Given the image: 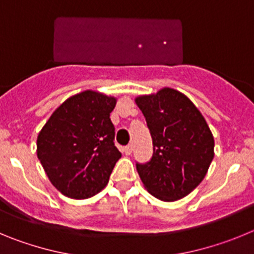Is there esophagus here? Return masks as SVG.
<instances>
[{"label": "esophagus", "mask_w": 254, "mask_h": 254, "mask_svg": "<svg viewBox=\"0 0 254 254\" xmlns=\"http://www.w3.org/2000/svg\"><path fill=\"white\" fill-rule=\"evenodd\" d=\"M123 152H125L126 155H131V152H132V146H131V145H127V146L123 147Z\"/></svg>", "instance_id": "34e87169"}]
</instances>
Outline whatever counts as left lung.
Here are the masks:
<instances>
[{
	"label": "left lung",
	"mask_w": 254,
	"mask_h": 254,
	"mask_svg": "<svg viewBox=\"0 0 254 254\" xmlns=\"http://www.w3.org/2000/svg\"><path fill=\"white\" fill-rule=\"evenodd\" d=\"M136 104L146 118L154 146L150 161L136 164L138 176L156 198H183L205 178L214 159V136L196 105L174 89L138 96Z\"/></svg>",
	"instance_id": "obj_1"
}]
</instances>
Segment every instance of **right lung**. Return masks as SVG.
<instances>
[{"label":"right lung","instance_id":"right-lung-1","mask_svg":"<svg viewBox=\"0 0 254 254\" xmlns=\"http://www.w3.org/2000/svg\"><path fill=\"white\" fill-rule=\"evenodd\" d=\"M117 99L93 90L71 96L38 134L37 154L49 181L69 198L84 199L107 186L122 156L114 146Z\"/></svg>","mask_w":254,"mask_h":254}]
</instances>
